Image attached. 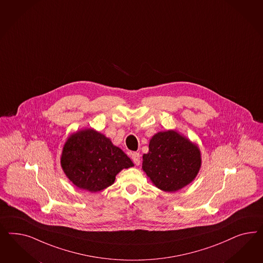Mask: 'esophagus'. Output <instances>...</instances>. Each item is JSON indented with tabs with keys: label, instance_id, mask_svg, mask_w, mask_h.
I'll list each match as a JSON object with an SVG mask.
<instances>
[{
	"label": "esophagus",
	"instance_id": "1",
	"mask_svg": "<svg viewBox=\"0 0 263 263\" xmlns=\"http://www.w3.org/2000/svg\"><path fill=\"white\" fill-rule=\"evenodd\" d=\"M132 160L134 162L136 166H139L140 163H141V155L139 152H134L132 153Z\"/></svg>",
	"mask_w": 263,
	"mask_h": 263
}]
</instances>
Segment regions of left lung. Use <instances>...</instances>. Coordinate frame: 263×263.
<instances>
[{
  "instance_id": "left-lung-1",
  "label": "left lung",
  "mask_w": 263,
  "mask_h": 263,
  "mask_svg": "<svg viewBox=\"0 0 263 263\" xmlns=\"http://www.w3.org/2000/svg\"><path fill=\"white\" fill-rule=\"evenodd\" d=\"M200 167L201 153L198 144L176 130L152 136L148 152L143 155V172L162 191L181 190L194 181Z\"/></svg>"
}]
</instances>
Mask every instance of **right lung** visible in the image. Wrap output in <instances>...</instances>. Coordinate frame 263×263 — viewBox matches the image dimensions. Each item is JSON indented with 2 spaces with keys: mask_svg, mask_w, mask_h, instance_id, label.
I'll use <instances>...</instances> for the list:
<instances>
[{
  "mask_svg": "<svg viewBox=\"0 0 263 263\" xmlns=\"http://www.w3.org/2000/svg\"><path fill=\"white\" fill-rule=\"evenodd\" d=\"M61 166L76 187L96 193L111 186L120 172L134 164L109 138L92 128H86L67 138Z\"/></svg>",
  "mask_w": 263,
  "mask_h": 263,
  "instance_id": "obj_1",
  "label": "right lung"
}]
</instances>
